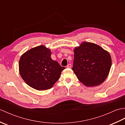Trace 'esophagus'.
<instances>
[{"instance_id": "34e87169", "label": "esophagus", "mask_w": 125, "mask_h": 125, "mask_svg": "<svg viewBox=\"0 0 125 125\" xmlns=\"http://www.w3.org/2000/svg\"><path fill=\"white\" fill-rule=\"evenodd\" d=\"M67 67L68 68H70L71 67V64H68L67 66Z\"/></svg>"}]
</instances>
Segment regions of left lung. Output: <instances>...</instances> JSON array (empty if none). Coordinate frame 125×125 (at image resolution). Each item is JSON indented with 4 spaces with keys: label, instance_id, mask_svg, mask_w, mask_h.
<instances>
[{
    "label": "left lung",
    "instance_id": "obj_1",
    "mask_svg": "<svg viewBox=\"0 0 125 125\" xmlns=\"http://www.w3.org/2000/svg\"><path fill=\"white\" fill-rule=\"evenodd\" d=\"M72 70L86 86H97L106 78L111 67V56L98 45L83 42L74 49Z\"/></svg>",
    "mask_w": 125,
    "mask_h": 125
}]
</instances>
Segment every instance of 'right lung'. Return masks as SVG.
<instances>
[{
  "instance_id": "1",
  "label": "right lung",
  "mask_w": 125,
  "mask_h": 125,
  "mask_svg": "<svg viewBox=\"0 0 125 125\" xmlns=\"http://www.w3.org/2000/svg\"><path fill=\"white\" fill-rule=\"evenodd\" d=\"M51 52L44 46L28 50L21 57L19 67L23 80L38 90L52 88L65 67L51 58Z\"/></svg>"
}]
</instances>
